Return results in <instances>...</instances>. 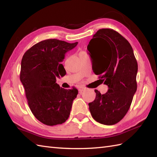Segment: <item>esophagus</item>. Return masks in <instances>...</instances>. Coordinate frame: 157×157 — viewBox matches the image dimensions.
Segmentation results:
<instances>
[{"label": "esophagus", "mask_w": 157, "mask_h": 157, "mask_svg": "<svg viewBox=\"0 0 157 157\" xmlns=\"http://www.w3.org/2000/svg\"><path fill=\"white\" fill-rule=\"evenodd\" d=\"M85 90H86V88H84V87H79V89H78V90L79 92V93H82V92H84Z\"/></svg>", "instance_id": "34e87169"}]
</instances>
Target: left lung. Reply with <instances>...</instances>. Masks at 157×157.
Here are the masks:
<instances>
[{
	"mask_svg": "<svg viewBox=\"0 0 157 157\" xmlns=\"http://www.w3.org/2000/svg\"><path fill=\"white\" fill-rule=\"evenodd\" d=\"M92 70L107 85V92L95 90L96 98L90 102L93 119L112 125L124 117L137 90L138 63L132 46L123 36L112 29H101L93 36L87 47Z\"/></svg>",
	"mask_w": 157,
	"mask_h": 157,
	"instance_id": "left-lung-1",
	"label": "left lung"
}]
</instances>
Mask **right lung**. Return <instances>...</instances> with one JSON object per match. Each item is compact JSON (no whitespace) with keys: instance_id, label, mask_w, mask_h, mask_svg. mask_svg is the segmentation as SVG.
Returning a JSON list of instances; mask_svg holds the SVG:
<instances>
[{"instance_id":"add662e5","label":"right lung","mask_w":157,"mask_h":157,"mask_svg":"<svg viewBox=\"0 0 157 157\" xmlns=\"http://www.w3.org/2000/svg\"><path fill=\"white\" fill-rule=\"evenodd\" d=\"M78 44L48 39L32 46L23 56L20 80L28 105L35 117L46 125L65 122L78 94L75 88L66 90L56 83V77L65 71L61 63L66 52Z\"/></svg>"}]
</instances>
